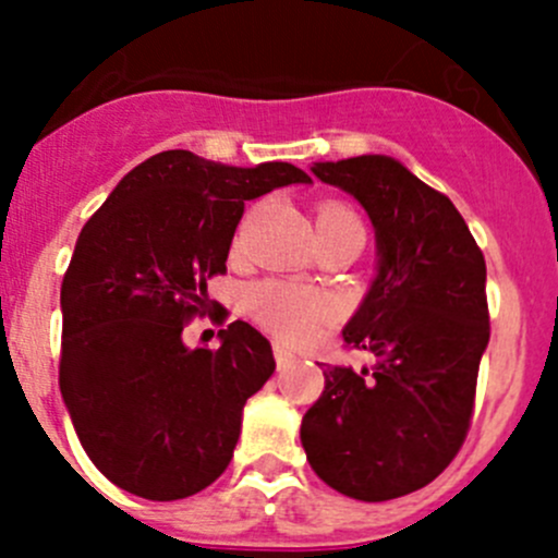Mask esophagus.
Here are the masks:
<instances>
[{"label": "esophagus", "mask_w": 558, "mask_h": 558, "mask_svg": "<svg viewBox=\"0 0 558 558\" xmlns=\"http://www.w3.org/2000/svg\"><path fill=\"white\" fill-rule=\"evenodd\" d=\"M272 351H275V362H278V367H289V364L294 362V359H296L294 353H291L289 348L283 345V342H275Z\"/></svg>", "instance_id": "34e87169"}]
</instances>
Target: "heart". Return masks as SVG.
Here are the masks:
<instances>
[{"mask_svg": "<svg viewBox=\"0 0 558 558\" xmlns=\"http://www.w3.org/2000/svg\"><path fill=\"white\" fill-rule=\"evenodd\" d=\"M345 218H356L348 207L342 205H326L318 213V223L326 221H345ZM253 318L269 331L289 342H305L315 337L320 324H326L331 315V305L320 294H313L307 289H296V286L286 283H262L251 291L247 296Z\"/></svg>", "mask_w": 558, "mask_h": 558, "instance_id": "1", "label": "heart"}]
</instances>
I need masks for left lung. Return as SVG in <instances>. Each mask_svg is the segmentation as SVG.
I'll return each mask as SVG.
<instances>
[{
	"mask_svg": "<svg viewBox=\"0 0 558 558\" xmlns=\"http://www.w3.org/2000/svg\"><path fill=\"white\" fill-rule=\"evenodd\" d=\"M311 170L367 210L378 272L342 329L373 364H326L302 448L326 486L386 502L435 481L470 429L488 345L486 262L453 202L402 161L367 154Z\"/></svg>",
	"mask_w": 558,
	"mask_h": 558,
	"instance_id": "obj_1",
	"label": "left lung"
}]
</instances>
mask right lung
Segmentation results:
<instances>
[{
  "label": "right lung",
  "instance_id": "add662e5",
  "mask_svg": "<svg viewBox=\"0 0 558 558\" xmlns=\"http://www.w3.org/2000/svg\"><path fill=\"white\" fill-rule=\"evenodd\" d=\"M291 183L313 180L289 161L165 150L83 227L61 283L59 388L83 451L123 492L172 502L232 461L245 402L275 373L272 345L232 320L218 351H191L183 326L210 311L207 280L227 272L245 202Z\"/></svg>",
  "mask_w": 558,
  "mask_h": 558
}]
</instances>
